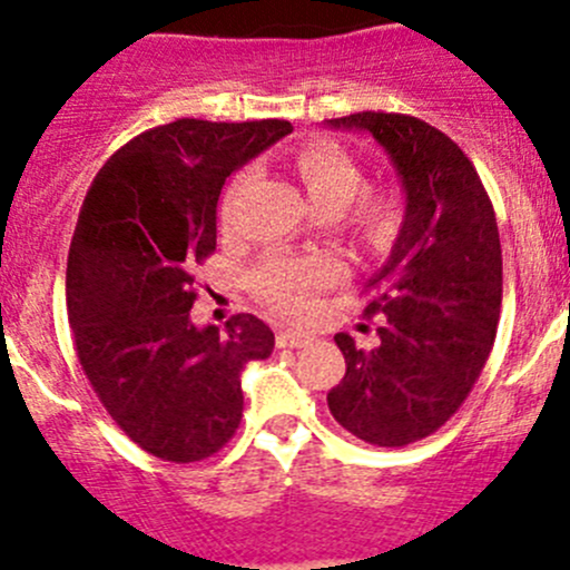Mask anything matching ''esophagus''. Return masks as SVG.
I'll return each mask as SVG.
<instances>
[{"mask_svg":"<svg viewBox=\"0 0 570 570\" xmlns=\"http://www.w3.org/2000/svg\"><path fill=\"white\" fill-rule=\"evenodd\" d=\"M312 333L306 331H295V327H286V331H278V336H275V342H278V347H306V344H312Z\"/></svg>","mask_w":570,"mask_h":570,"instance_id":"1","label":"esophagus"}]
</instances>
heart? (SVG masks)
Returning a JSON list of instances; mask_svg holds the SVG:
<instances>
[{"mask_svg":"<svg viewBox=\"0 0 570 570\" xmlns=\"http://www.w3.org/2000/svg\"><path fill=\"white\" fill-rule=\"evenodd\" d=\"M295 174L306 189L308 204L317 212H338L350 204L364 184L361 165L331 140H312L295 154ZM253 174L243 170L228 187L220 204V217L232 226L237 217L239 195ZM355 198V197H354ZM356 199V198H355ZM350 226L375 248H386L402 226V198L396 189L381 187L360 195L350 209ZM342 278V264L333 256H267L250 273V286L264 303L281 314H303L314 295Z\"/></svg>","mask_w":570,"mask_h":570,"instance_id":"1","label":"heart"}]
</instances>
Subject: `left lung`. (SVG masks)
Listing matches in <instances>:
<instances>
[{
  "label": "left lung",
  "mask_w": 570,
  "mask_h": 570,
  "mask_svg": "<svg viewBox=\"0 0 570 570\" xmlns=\"http://www.w3.org/2000/svg\"><path fill=\"white\" fill-rule=\"evenodd\" d=\"M325 124L375 137L405 193L394 248L366 284L381 342L361 350L347 333L333 336L347 372L327 407L355 439L405 446L463 405L491 355L502 308L497 215L474 165L435 126L396 112Z\"/></svg>",
  "instance_id": "1"
}]
</instances>
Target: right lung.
Masks as SVG:
<instances>
[{
    "label": "right lung",
    "instance_id": "add662e5",
    "mask_svg": "<svg viewBox=\"0 0 570 570\" xmlns=\"http://www.w3.org/2000/svg\"><path fill=\"white\" fill-rule=\"evenodd\" d=\"M289 120L178 118L107 159L68 250L66 303L79 364L101 405L148 455L195 463L243 419V370L273 353L269 325L237 314L198 327L195 264L215 253L217 198Z\"/></svg>",
    "mask_w": 570,
    "mask_h": 570
}]
</instances>
